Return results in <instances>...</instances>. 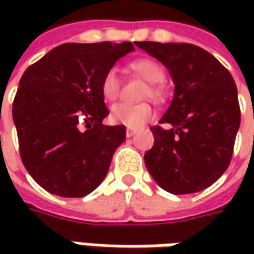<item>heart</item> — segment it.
<instances>
[{
	"label": "heart",
	"instance_id": "1",
	"mask_svg": "<svg viewBox=\"0 0 254 254\" xmlns=\"http://www.w3.org/2000/svg\"><path fill=\"white\" fill-rule=\"evenodd\" d=\"M154 87H155V94H157V97H165V96H168V93H170V80H168L167 74L164 73L161 69H158V72L155 74Z\"/></svg>",
	"mask_w": 254,
	"mask_h": 254
}]
</instances>
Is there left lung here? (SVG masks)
I'll use <instances>...</instances> for the list:
<instances>
[{
  "instance_id": "obj_1",
  "label": "left lung",
  "mask_w": 254,
  "mask_h": 254,
  "mask_svg": "<svg viewBox=\"0 0 254 254\" xmlns=\"http://www.w3.org/2000/svg\"><path fill=\"white\" fill-rule=\"evenodd\" d=\"M122 56V45L112 42L64 44L22 74L12 119L24 167L45 190L82 198L106 178L126 128L103 123V86Z\"/></svg>"
}]
</instances>
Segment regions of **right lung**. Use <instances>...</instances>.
I'll list each match as a JSON object with an SVG mask.
<instances>
[{
  "label": "right lung",
  "mask_w": 254,
  "mask_h": 254,
  "mask_svg": "<svg viewBox=\"0 0 254 254\" xmlns=\"http://www.w3.org/2000/svg\"><path fill=\"white\" fill-rule=\"evenodd\" d=\"M147 54L170 70L174 96L152 127L144 161L154 181L174 195L206 190L229 167L240 126L238 90L209 52L188 44H147Z\"/></svg>",
  "instance_id": "1"
}]
</instances>
